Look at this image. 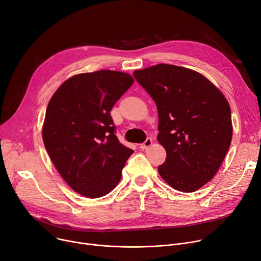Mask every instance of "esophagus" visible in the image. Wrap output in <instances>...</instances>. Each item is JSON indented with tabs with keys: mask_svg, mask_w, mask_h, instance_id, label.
<instances>
[{
	"mask_svg": "<svg viewBox=\"0 0 261 261\" xmlns=\"http://www.w3.org/2000/svg\"><path fill=\"white\" fill-rule=\"evenodd\" d=\"M152 144H153V140H152V138L148 137V138L144 141V143L140 145V148L143 149V150H146V149H148Z\"/></svg>",
	"mask_w": 261,
	"mask_h": 261,
	"instance_id": "obj_1",
	"label": "esophagus"
}]
</instances>
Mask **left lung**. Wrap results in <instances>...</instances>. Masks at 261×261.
<instances>
[{
    "label": "left lung",
    "mask_w": 261,
    "mask_h": 261,
    "mask_svg": "<svg viewBox=\"0 0 261 261\" xmlns=\"http://www.w3.org/2000/svg\"><path fill=\"white\" fill-rule=\"evenodd\" d=\"M133 76L157 107V140L167 151L160 176L177 191L196 192L217 174L230 147L228 101L207 78L182 66L160 63Z\"/></svg>",
    "instance_id": "left-lung-1"
}]
</instances>
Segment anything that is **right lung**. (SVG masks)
Masks as SVG:
<instances>
[{
    "mask_svg": "<svg viewBox=\"0 0 261 261\" xmlns=\"http://www.w3.org/2000/svg\"><path fill=\"white\" fill-rule=\"evenodd\" d=\"M133 81L129 74L108 69L76 75L46 107L45 150L64 181L82 196L99 198L111 192L134 152L120 143L110 115Z\"/></svg>",
    "mask_w": 261,
    "mask_h": 261,
    "instance_id": "obj_1",
    "label": "right lung"
}]
</instances>
